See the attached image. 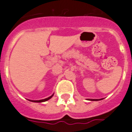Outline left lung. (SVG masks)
Instances as JSON below:
<instances>
[{"instance_id": "obj_1", "label": "left lung", "mask_w": 132, "mask_h": 132, "mask_svg": "<svg viewBox=\"0 0 132 132\" xmlns=\"http://www.w3.org/2000/svg\"><path fill=\"white\" fill-rule=\"evenodd\" d=\"M91 101H98V99H90Z\"/></svg>"}]
</instances>
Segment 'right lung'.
Returning a JSON list of instances; mask_svg holds the SVG:
<instances>
[{
	"instance_id": "1",
	"label": "right lung",
	"mask_w": 132,
	"mask_h": 132,
	"mask_svg": "<svg viewBox=\"0 0 132 132\" xmlns=\"http://www.w3.org/2000/svg\"><path fill=\"white\" fill-rule=\"evenodd\" d=\"M52 96H53V95H52V96H50V97H48V98H45V99H42V100L31 101H32V102H36V103H41V102H44V101H47V100H49V99H50V98H52ZM29 101H30V100H29Z\"/></svg>"
}]
</instances>
